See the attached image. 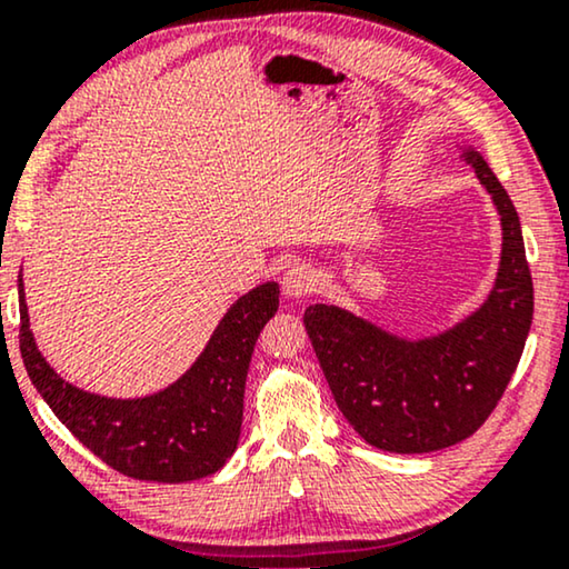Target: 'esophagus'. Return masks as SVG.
Instances as JSON below:
<instances>
[{
    "mask_svg": "<svg viewBox=\"0 0 569 569\" xmlns=\"http://www.w3.org/2000/svg\"><path fill=\"white\" fill-rule=\"evenodd\" d=\"M316 287V271L310 263H292L282 277V290L287 298H306Z\"/></svg>",
    "mask_w": 569,
    "mask_h": 569,
    "instance_id": "esophagus-1",
    "label": "esophagus"
}]
</instances>
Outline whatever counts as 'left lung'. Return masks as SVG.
<instances>
[{"label":"left lung","mask_w":569,"mask_h":569,"mask_svg":"<svg viewBox=\"0 0 569 569\" xmlns=\"http://www.w3.org/2000/svg\"><path fill=\"white\" fill-rule=\"evenodd\" d=\"M502 217L495 290L440 337L407 341L337 306H310L306 331L341 415L370 446L432 453L479 430L502 399L533 318V282L516 207L477 152L466 154Z\"/></svg>","instance_id":"1"}]
</instances>
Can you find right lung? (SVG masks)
Masks as SVG:
<instances>
[{
	"mask_svg": "<svg viewBox=\"0 0 569 569\" xmlns=\"http://www.w3.org/2000/svg\"><path fill=\"white\" fill-rule=\"evenodd\" d=\"M20 292V355L38 393L61 425L123 477L139 481L204 479L232 456L243 422L246 376L256 339L279 308L274 282L256 287L228 310L193 368L144 399H106L69 386L38 352Z\"/></svg>",
	"mask_w": 569,
	"mask_h": 569,
	"instance_id": "obj_1",
	"label": "right lung"
}]
</instances>
